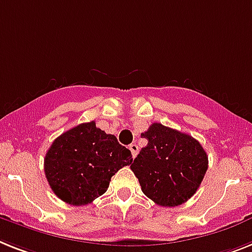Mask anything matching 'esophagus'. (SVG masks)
<instances>
[{
    "instance_id": "34e87169",
    "label": "esophagus",
    "mask_w": 252,
    "mask_h": 252,
    "mask_svg": "<svg viewBox=\"0 0 252 252\" xmlns=\"http://www.w3.org/2000/svg\"><path fill=\"white\" fill-rule=\"evenodd\" d=\"M128 148H130L132 157L135 158V157H136V156H138V153H139V147L136 144H130V147H128Z\"/></svg>"
}]
</instances>
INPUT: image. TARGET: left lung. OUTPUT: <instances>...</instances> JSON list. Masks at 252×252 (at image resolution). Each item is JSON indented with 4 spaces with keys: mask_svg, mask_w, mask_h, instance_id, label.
Instances as JSON below:
<instances>
[{
    "mask_svg": "<svg viewBox=\"0 0 252 252\" xmlns=\"http://www.w3.org/2000/svg\"><path fill=\"white\" fill-rule=\"evenodd\" d=\"M141 138L148 144L131 163L145 196L163 207L187 202L197 192L209 159L199 141L190 135L153 124Z\"/></svg>",
    "mask_w": 252,
    "mask_h": 252,
    "instance_id": "obj_1",
    "label": "left lung"
}]
</instances>
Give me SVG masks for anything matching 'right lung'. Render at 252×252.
Here are the masks:
<instances>
[{
  "label": "right lung",
  "mask_w": 252,
  "mask_h": 252,
  "mask_svg": "<svg viewBox=\"0 0 252 252\" xmlns=\"http://www.w3.org/2000/svg\"><path fill=\"white\" fill-rule=\"evenodd\" d=\"M131 162V152L91 121L58 136L43 165L56 196L69 205L84 206L107 192L112 176Z\"/></svg>",
  "instance_id": "1"
}]
</instances>
